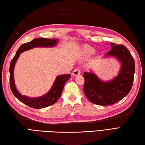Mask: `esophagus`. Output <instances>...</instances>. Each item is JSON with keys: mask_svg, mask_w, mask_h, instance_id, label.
<instances>
[{"mask_svg": "<svg viewBox=\"0 0 145 145\" xmlns=\"http://www.w3.org/2000/svg\"><path fill=\"white\" fill-rule=\"evenodd\" d=\"M80 73H81L80 70L78 69H76L74 71H73L72 73V75L74 76H77V75L80 74Z\"/></svg>", "mask_w": 145, "mask_h": 145, "instance_id": "1", "label": "esophagus"}]
</instances>
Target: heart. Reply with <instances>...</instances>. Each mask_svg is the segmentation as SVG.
<instances>
[{"label":"heart","mask_w":145,"mask_h":145,"mask_svg":"<svg viewBox=\"0 0 145 145\" xmlns=\"http://www.w3.org/2000/svg\"><path fill=\"white\" fill-rule=\"evenodd\" d=\"M83 52H84V54L85 55L90 56V55L93 54V53L95 52V50L91 47L87 46V47H85L84 48V49H83Z\"/></svg>","instance_id":"b5f03b06"}]
</instances>
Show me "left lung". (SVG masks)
<instances>
[{
  "mask_svg": "<svg viewBox=\"0 0 145 145\" xmlns=\"http://www.w3.org/2000/svg\"><path fill=\"white\" fill-rule=\"evenodd\" d=\"M112 49L105 57L115 58L121 65L118 74L109 81H103L93 71L85 72L84 91L91 102L98 105H110L118 102L129 93L134 80L135 64L125 46L110 44Z\"/></svg>",
  "mask_w": 145,
  "mask_h": 145,
  "instance_id": "left-lung-1",
  "label": "left lung"
}]
</instances>
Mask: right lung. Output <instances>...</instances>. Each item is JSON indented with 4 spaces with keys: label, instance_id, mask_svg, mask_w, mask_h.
Returning a JSON list of instances; mask_svg holds the SVG:
<instances>
[{
    "label": "right lung",
    "instance_id": "right-lung-1",
    "mask_svg": "<svg viewBox=\"0 0 145 145\" xmlns=\"http://www.w3.org/2000/svg\"><path fill=\"white\" fill-rule=\"evenodd\" d=\"M58 42V39H45L38 38L33 39L31 42L25 43L22 45L18 49L13 59L12 60L9 72H10V89L14 96L19 100L22 103L27 105L33 108L40 109L55 104L59 99L63 90L64 85L67 81L70 78V74L58 75L50 90L47 93L41 97L31 98L20 93L17 90L15 85L14 71L15 65L21 53L36 47H54Z\"/></svg>",
    "mask_w": 145,
    "mask_h": 145
}]
</instances>
